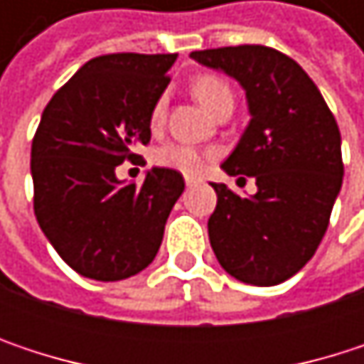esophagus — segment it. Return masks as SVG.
I'll use <instances>...</instances> for the list:
<instances>
[{
	"instance_id": "34e87169",
	"label": "esophagus",
	"mask_w": 364,
	"mask_h": 364,
	"mask_svg": "<svg viewBox=\"0 0 364 364\" xmlns=\"http://www.w3.org/2000/svg\"><path fill=\"white\" fill-rule=\"evenodd\" d=\"M200 181H202L200 177H185V185H187V187H191V185H198Z\"/></svg>"
}]
</instances>
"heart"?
I'll return each mask as SVG.
<instances>
[{
  "label": "heart",
  "mask_w": 364,
  "mask_h": 364,
  "mask_svg": "<svg viewBox=\"0 0 364 364\" xmlns=\"http://www.w3.org/2000/svg\"><path fill=\"white\" fill-rule=\"evenodd\" d=\"M191 92L193 97L202 103L204 109L210 113H217V109L225 103H234V92L230 88V84L217 75H200L193 80L191 84ZM164 122V99H160L156 103V107L151 111V128H160ZM213 154L208 151H200L198 147L191 145H183V143H166L162 147H158L154 151V164L162 166V168H171L177 171L185 177H196L202 173L206 158H210Z\"/></svg>",
  "instance_id": "heart-1"
}]
</instances>
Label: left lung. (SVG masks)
<instances>
[{
    "label": "left lung",
    "mask_w": 364,
    "mask_h": 364,
    "mask_svg": "<svg viewBox=\"0 0 364 364\" xmlns=\"http://www.w3.org/2000/svg\"><path fill=\"white\" fill-rule=\"evenodd\" d=\"M189 56L234 77L251 113L221 168L242 181L253 177L257 193L242 198L213 183L210 247L236 280L280 284L312 259L327 232L343 179L337 122L310 75L274 48L228 46Z\"/></svg>",
    "instance_id": "1"
}]
</instances>
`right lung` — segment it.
I'll use <instances>...</instances> for the list:
<instances>
[{"label":"right lung","mask_w":364,"mask_h":364,"mask_svg":"<svg viewBox=\"0 0 364 364\" xmlns=\"http://www.w3.org/2000/svg\"><path fill=\"white\" fill-rule=\"evenodd\" d=\"M177 54H105L88 60L46 105L31 145L33 210L54 251L92 280L145 269L185 189L181 173L151 168L143 185L115 168L151 139V111Z\"/></svg>","instance_id":"right-lung-1"}]
</instances>
